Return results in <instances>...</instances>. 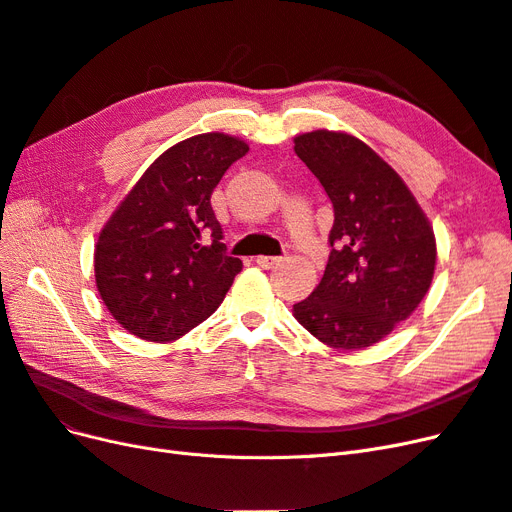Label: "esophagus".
Instances as JSON below:
<instances>
[{"label": "esophagus", "instance_id": "1", "mask_svg": "<svg viewBox=\"0 0 512 512\" xmlns=\"http://www.w3.org/2000/svg\"><path fill=\"white\" fill-rule=\"evenodd\" d=\"M280 260H282L280 256H258V258H256L258 265H260V267H265V269H271V267H275L277 262H280Z\"/></svg>", "mask_w": 512, "mask_h": 512}]
</instances>
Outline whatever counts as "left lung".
Instances as JSON below:
<instances>
[{"label": "left lung", "mask_w": 512, "mask_h": 512, "mask_svg": "<svg viewBox=\"0 0 512 512\" xmlns=\"http://www.w3.org/2000/svg\"><path fill=\"white\" fill-rule=\"evenodd\" d=\"M294 153L333 203L331 254L320 284L294 303L299 324L322 344L361 350L389 335L427 294L436 237L395 170L359 138L316 130Z\"/></svg>", "instance_id": "8db88e82"}]
</instances>
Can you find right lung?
I'll return each instance as SVG.
<instances>
[{
	"label": "right lung",
	"instance_id": "obj_1",
	"mask_svg": "<svg viewBox=\"0 0 512 512\" xmlns=\"http://www.w3.org/2000/svg\"><path fill=\"white\" fill-rule=\"evenodd\" d=\"M243 141L207 132L166 149L100 232L96 286L108 312L147 342H173L224 301L243 262L226 254L213 188Z\"/></svg>",
	"mask_w": 512,
	"mask_h": 512
}]
</instances>
